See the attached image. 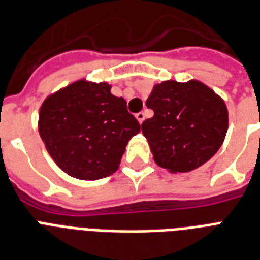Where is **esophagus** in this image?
<instances>
[{"label": "esophagus", "instance_id": "obj_1", "mask_svg": "<svg viewBox=\"0 0 260 260\" xmlns=\"http://www.w3.org/2000/svg\"><path fill=\"white\" fill-rule=\"evenodd\" d=\"M136 118H137V120L140 122V123H142L145 119V114L144 112H138V114H136Z\"/></svg>", "mask_w": 260, "mask_h": 260}]
</instances>
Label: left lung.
Listing matches in <instances>:
<instances>
[{
  "label": "left lung",
  "instance_id": "1",
  "mask_svg": "<svg viewBox=\"0 0 260 260\" xmlns=\"http://www.w3.org/2000/svg\"><path fill=\"white\" fill-rule=\"evenodd\" d=\"M146 107L154 115L142 122V134L156 164L172 174L190 172L209 161L228 132L224 100L197 80L156 84Z\"/></svg>",
  "mask_w": 260,
  "mask_h": 260
}]
</instances>
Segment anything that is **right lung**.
<instances>
[{
  "label": "right lung",
  "mask_w": 260,
  "mask_h": 260,
  "mask_svg": "<svg viewBox=\"0 0 260 260\" xmlns=\"http://www.w3.org/2000/svg\"><path fill=\"white\" fill-rule=\"evenodd\" d=\"M39 134L48 154L70 176L98 180L119 168L138 120L107 82L85 78L50 94L39 110Z\"/></svg>",
  "instance_id": "add662e5"
}]
</instances>
